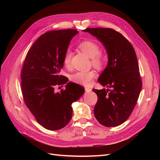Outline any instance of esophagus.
<instances>
[{
    "label": "esophagus",
    "instance_id": "esophagus-1",
    "mask_svg": "<svg viewBox=\"0 0 160 160\" xmlns=\"http://www.w3.org/2000/svg\"><path fill=\"white\" fill-rule=\"evenodd\" d=\"M85 91H87V92H90L92 90L91 88H88V87H86V88H85Z\"/></svg>",
    "mask_w": 160,
    "mask_h": 160
}]
</instances>
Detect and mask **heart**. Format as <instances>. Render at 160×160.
<instances>
[{
  "label": "heart",
  "mask_w": 160,
  "mask_h": 160,
  "mask_svg": "<svg viewBox=\"0 0 160 160\" xmlns=\"http://www.w3.org/2000/svg\"><path fill=\"white\" fill-rule=\"evenodd\" d=\"M79 48L85 55L91 59V63L96 68L101 69L104 65L103 57L100 54V48L98 44L90 41H85L81 42L79 45ZM72 52L67 49L62 59V63L67 69L71 66ZM96 74L94 71L91 70L88 71H78L71 75V80L78 84L88 86L89 85Z\"/></svg>",
  "instance_id": "heart-1"
}]
</instances>
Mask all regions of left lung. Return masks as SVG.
<instances>
[{"label":"left lung","instance_id":"left-lung-1","mask_svg":"<svg viewBox=\"0 0 160 160\" xmlns=\"http://www.w3.org/2000/svg\"><path fill=\"white\" fill-rule=\"evenodd\" d=\"M83 31L102 42L108 56V65L98 82L111 89H93L98 98L95 118L105 127L118 126L132 114L142 90L136 54L127 38L112 28H88Z\"/></svg>","mask_w":160,"mask_h":160}]
</instances>
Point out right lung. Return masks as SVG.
I'll return each mask as SVG.
<instances>
[{
  "label": "right lung",
  "instance_id": "right-lung-1",
  "mask_svg": "<svg viewBox=\"0 0 160 160\" xmlns=\"http://www.w3.org/2000/svg\"><path fill=\"white\" fill-rule=\"evenodd\" d=\"M76 29L47 32L28 50L21 71L23 100L37 122L49 130H59L72 118V103L85 89L60 75L62 59ZM67 83L65 90L54 91L56 85Z\"/></svg>",
  "mask_w": 160,
  "mask_h": 160
}]
</instances>
